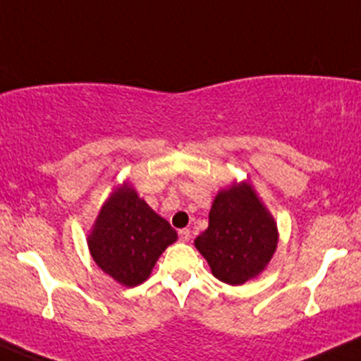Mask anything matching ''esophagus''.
I'll use <instances>...</instances> for the list:
<instances>
[{"mask_svg":"<svg viewBox=\"0 0 361 361\" xmlns=\"http://www.w3.org/2000/svg\"><path fill=\"white\" fill-rule=\"evenodd\" d=\"M178 235H180V241H183V243L190 241V238H192V234L188 228H181V231L178 232Z\"/></svg>","mask_w":361,"mask_h":361,"instance_id":"1","label":"esophagus"}]
</instances>
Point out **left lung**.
<instances>
[{"instance_id": "8db88e82", "label": "left lung", "mask_w": 361, "mask_h": 361, "mask_svg": "<svg viewBox=\"0 0 361 361\" xmlns=\"http://www.w3.org/2000/svg\"><path fill=\"white\" fill-rule=\"evenodd\" d=\"M194 245L214 278L227 285H243L271 262L278 246V227L253 187L243 181L218 192L209 225Z\"/></svg>"}]
</instances>
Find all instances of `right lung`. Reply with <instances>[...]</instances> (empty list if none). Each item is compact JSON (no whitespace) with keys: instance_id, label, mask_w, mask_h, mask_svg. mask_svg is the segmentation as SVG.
<instances>
[{"instance_id":"add662e5","label":"right lung","mask_w":361,"mask_h":361,"mask_svg":"<svg viewBox=\"0 0 361 361\" xmlns=\"http://www.w3.org/2000/svg\"><path fill=\"white\" fill-rule=\"evenodd\" d=\"M178 239L129 183L103 204L90 231L89 250L97 267L123 286H137L152 274L162 251Z\"/></svg>"}]
</instances>
